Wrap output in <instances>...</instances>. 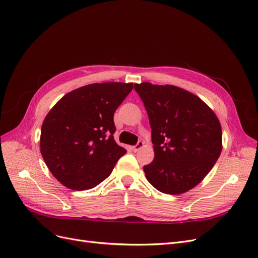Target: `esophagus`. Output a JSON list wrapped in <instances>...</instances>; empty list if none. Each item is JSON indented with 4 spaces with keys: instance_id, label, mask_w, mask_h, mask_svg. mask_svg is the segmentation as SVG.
<instances>
[{
    "instance_id": "obj_1",
    "label": "esophagus",
    "mask_w": 258,
    "mask_h": 258,
    "mask_svg": "<svg viewBox=\"0 0 258 258\" xmlns=\"http://www.w3.org/2000/svg\"><path fill=\"white\" fill-rule=\"evenodd\" d=\"M143 146H144V142H142V141H139V142H138V144H137V145L132 147V149H133V151H135V152H138V151H139L141 148H143Z\"/></svg>"
}]
</instances>
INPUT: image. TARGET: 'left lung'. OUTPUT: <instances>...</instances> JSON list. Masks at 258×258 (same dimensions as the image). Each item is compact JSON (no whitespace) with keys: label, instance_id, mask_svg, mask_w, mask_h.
Returning <instances> with one entry per match:
<instances>
[{"label":"left lung","instance_id":"obj_1","mask_svg":"<svg viewBox=\"0 0 258 258\" xmlns=\"http://www.w3.org/2000/svg\"><path fill=\"white\" fill-rule=\"evenodd\" d=\"M151 127L154 159L144 166L158 190L180 195L198 185L222 150V130L214 111L190 92L150 82L136 84Z\"/></svg>","mask_w":258,"mask_h":258}]
</instances>
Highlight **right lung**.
I'll list each match as a JSON object with an SVG mask.
<instances>
[{"mask_svg": "<svg viewBox=\"0 0 258 258\" xmlns=\"http://www.w3.org/2000/svg\"><path fill=\"white\" fill-rule=\"evenodd\" d=\"M133 84H92L70 92L45 116L40 151L53 176L66 187L86 190L107 179L127 151L113 138L114 112Z\"/></svg>", "mask_w": 258, "mask_h": 258, "instance_id": "obj_1", "label": "right lung"}]
</instances>
